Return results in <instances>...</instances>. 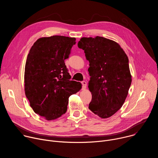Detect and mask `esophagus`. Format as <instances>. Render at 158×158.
Returning a JSON list of instances; mask_svg holds the SVG:
<instances>
[{
  "label": "esophagus",
  "mask_w": 158,
  "mask_h": 158,
  "mask_svg": "<svg viewBox=\"0 0 158 158\" xmlns=\"http://www.w3.org/2000/svg\"><path fill=\"white\" fill-rule=\"evenodd\" d=\"M81 84H82V89H85L87 86V82L85 81H82Z\"/></svg>",
  "instance_id": "obj_1"
}]
</instances>
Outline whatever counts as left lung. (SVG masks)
Returning a JSON list of instances; mask_svg holds the SVG:
<instances>
[{
	"instance_id": "left-lung-1",
	"label": "left lung",
	"mask_w": 158,
	"mask_h": 158,
	"mask_svg": "<svg viewBox=\"0 0 158 158\" xmlns=\"http://www.w3.org/2000/svg\"><path fill=\"white\" fill-rule=\"evenodd\" d=\"M77 46L89 62V109L108 118L119 110L128 94L132 81L128 57L119 44L102 37H82Z\"/></svg>"
}]
</instances>
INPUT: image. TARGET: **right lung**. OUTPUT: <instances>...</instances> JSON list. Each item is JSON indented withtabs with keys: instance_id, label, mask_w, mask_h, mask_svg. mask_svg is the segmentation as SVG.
I'll return each instance as SVG.
<instances>
[{
	"instance_id": "obj_1",
	"label": "right lung",
	"mask_w": 158,
	"mask_h": 158,
	"mask_svg": "<svg viewBox=\"0 0 158 158\" xmlns=\"http://www.w3.org/2000/svg\"><path fill=\"white\" fill-rule=\"evenodd\" d=\"M76 38L62 35L42 37L27 55L24 73L25 93L34 112L48 121L65 114L69 98L82 87L71 81L64 60Z\"/></svg>"
}]
</instances>
